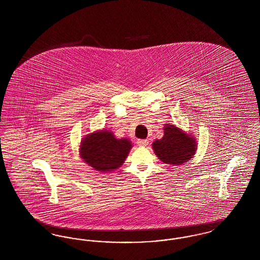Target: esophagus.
Here are the masks:
<instances>
[{"instance_id": "34e87169", "label": "esophagus", "mask_w": 260, "mask_h": 260, "mask_svg": "<svg viewBox=\"0 0 260 260\" xmlns=\"http://www.w3.org/2000/svg\"><path fill=\"white\" fill-rule=\"evenodd\" d=\"M136 142H137V145L140 147H145L148 145L149 143L147 139H138Z\"/></svg>"}]
</instances>
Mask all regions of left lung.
Returning <instances> with one entry per match:
<instances>
[{"mask_svg": "<svg viewBox=\"0 0 260 260\" xmlns=\"http://www.w3.org/2000/svg\"><path fill=\"white\" fill-rule=\"evenodd\" d=\"M157 157L165 164L173 166L190 161L196 153L197 140L174 124H166L164 136L152 144Z\"/></svg>", "mask_w": 260, "mask_h": 260, "instance_id": "left-lung-1", "label": "left lung"}]
</instances>
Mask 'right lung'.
Returning a JSON list of instances; mask_svg holds the SVG:
<instances>
[{
    "label": "right lung",
    "instance_id": "1",
    "mask_svg": "<svg viewBox=\"0 0 260 260\" xmlns=\"http://www.w3.org/2000/svg\"><path fill=\"white\" fill-rule=\"evenodd\" d=\"M132 147V142L128 139H118L112 132L102 129L83 138L80 155L84 161L95 171L108 173L124 164Z\"/></svg>",
    "mask_w": 260,
    "mask_h": 260
}]
</instances>
